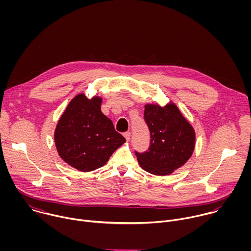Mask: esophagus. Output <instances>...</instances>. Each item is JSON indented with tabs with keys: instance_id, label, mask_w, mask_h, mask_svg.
Returning <instances> with one entry per match:
<instances>
[{
	"instance_id": "1",
	"label": "esophagus",
	"mask_w": 251,
	"mask_h": 251,
	"mask_svg": "<svg viewBox=\"0 0 251 251\" xmlns=\"http://www.w3.org/2000/svg\"><path fill=\"white\" fill-rule=\"evenodd\" d=\"M124 137L126 138L127 141H129L130 138H131V132H129V131H128V132H125V133H124Z\"/></svg>"
}]
</instances>
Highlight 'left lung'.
Masks as SVG:
<instances>
[{
	"label": "left lung",
	"instance_id": "left-lung-1",
	"mask_svg": "<svg viewBox=\"0 0 251 251\" xmlns=\"http://www.w3.org/2000/svg\"><path fill=\"white\" fill-rule=\"evenodd\" d=\"M144 119L150 131V146L144 153L135 151L137 160L150 174L170 175L191 158L196 143L195 131L174 103L165 107L145 105Z\"/></svg>",
	"mask_w": 251,
	"mask_h": 251
}]
</instances>
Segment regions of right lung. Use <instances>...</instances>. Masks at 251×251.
<instances>
[{"label": "right lung", "instance_id": "add662e5", "mask_svg": "<svg viewBox=\"0 0 251 251\" xmlns=\"http://www.w3.org/2000/svg\"><path fill=\"white\" fill-rule=\"evenodd\" d=\"M102 99L76 95L67 105L54 132L60 158L81 172L104 166L126 139L101 112Z\"/></svg>", "mask_w": 251, "mask_h": 251}]
</instances>
